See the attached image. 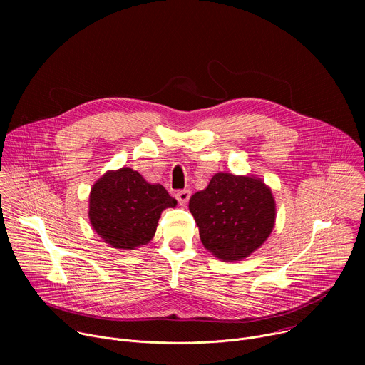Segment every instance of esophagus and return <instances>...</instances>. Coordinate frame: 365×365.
Returning a JSON list of instances; mask_svg holds the SVG:
<instances>
[{
  "label": "esophagus",
  "instance_id": "obj_1",
  "mask_svg": "<svg viewBox=\"0 0 365 365\" xmlns=\"http://www.w3.org/2000/svg\"><path fill=\"white\" fill-rule=\"evenodd\" d=\"M189 197H190V190H187V189L179 190V192L176 193V199H178V202H179L180 206H185V205L189 202Z\"/></svg>",
  "mask_w": 365,
  "mask_h": 365
}]
</instances>
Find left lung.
<instances>
[{"label": "left lung", "mask_w": 365, "mask_h": 365, "mask_svg": "<svg viewBox=\"0 0 365 365\" xmlns=\"http://www.w3.org/2000/svg\"><path fill=\"white\" fill-rule=\"evenodd\" d=\"M189 211L203 247L222 262H241L262 247L276 224L272 189L252 175L215 173L190 196Z\"/></svg>", "instance_id": "obj_1"}]
</instances>
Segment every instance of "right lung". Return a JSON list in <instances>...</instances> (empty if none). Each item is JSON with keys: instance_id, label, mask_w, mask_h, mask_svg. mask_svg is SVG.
<instances>
[{"instance_id": "right-lung-1", "label": "right lung", "mask_w": 365, "mask_h": 365, "mask_svg": "<svg viewBox=\"0 0 365 365\" xmlns=\"http://www.w3.org/2000/svg\"><path fill=\"white\" fill-rule=\"evenodd\" d=\"M176 205L162 185H151L137 170L121 168L106 172L92 185L88 217L103 242L135 250L151 241L162 212Z\"/></svg>"}]
</instances>
